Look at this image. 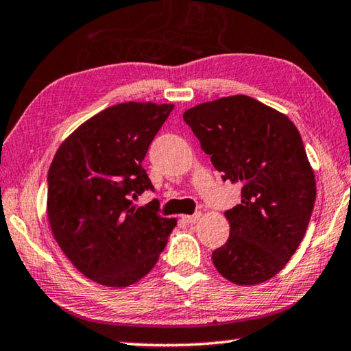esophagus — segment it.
<instances>
[{"label":"esophagus","instance_id":"34e87169","mask_svg":"<svg viewBox=\"0 0 351 351\" xmlns=\"http://www.w3.org/2000/svg\"><path fill=\"white\" fill-rule=\"evenodd\" d=\"M202 219V214L199 213H197V214H193V215H182V220L184 221H187V223H197V221Z\"/></svg>","mask_w":351,"mask_h":351}]
</instances>
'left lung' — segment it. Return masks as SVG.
<instances>
[{
    "instance_id": "8db88e82",
    "label": "left lung",
    "mask_w": 351,
    "mask_h": 351,
    "mask_svg": "<svg viewBox=\"0 0 351 351\" xmlns=\"http://www.w3.org/2000/svg\"><path fill=\"white\" fill-rule=\"evenodd\" d=\"M223 181L241 184L226 210L230 237L213 253L219 274L239 286L274 278L308 230L315 178L298 130L285 114L247 95L202 103L182 114Z\"/></svg>"
}]
</instances>
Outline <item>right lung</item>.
<instances>
[{"label": "right lung", "mask_w": 351, "mask_h": 351, "mask_svg": "<svg viewBox=\"0 0 351 351\" xmlns=\"http://www.w3.org/2000/svg\"><path fill=\"white\" fill-rule=\"evenodd\" d=\"M173 104L121 103L65 138L48 170L47 214L53 236L82 275L108 287L142 280L158 263L176 219L156 202L142 160Z\"/></svg>", "instance_id": "right-lung-1"}]
</instances>
